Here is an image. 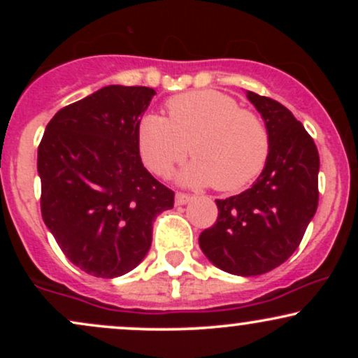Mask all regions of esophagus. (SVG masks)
<instances>
[{"mask_svg": "<svg viewBox=\"0 0 358 358\" xmlns=\"http://www.w3.org/2000/svg\"><path fill=\"white\" fill-rule=\"evenodd\" d=\"M190 200H192V196L188 195V193L178 192V193H176V196H175V203L176 205H187L188 202H190Z\"/></svg>", "mask_w": 358, "mask_h": 358, "instance_id": "obj_1", "label": "esophagus"}]
</instances>
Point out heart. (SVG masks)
Here are the masks:
<instances>
[{"label": "heart", "instance_id": "heart-1", "mask_svg": "<svg viewBox=\"0 0 358 358\" xmlns=\"http://www.w3.org/2000/svg\"><path fill=\"white\" fill-rule=\"evenodd\" d=\"M168 117L146 114L136 129L143 162L156 175H168L188 153L180 171L193 187L215 185L239 192L261 175L271 153V136L254 110L219 90H192L166 102Z\"/></svg>", "mask_w": 358, "mask_h": 358}]
</instances>
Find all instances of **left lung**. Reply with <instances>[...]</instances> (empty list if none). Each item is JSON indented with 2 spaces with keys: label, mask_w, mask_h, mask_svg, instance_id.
Wrapping results in <instances>:
<instances>
[{
  "label": "left lung",
  "mask_w": 358,
  "mask_h": 358,
  "mask_svg": "<svg viewBox=\"0 0 358 358\" xmlns=\"http://www.w3.org/2000/svg\"><path fill=\"white\" fill-rule=\"evenodd\" d=\"M271 136V153L256 183L215 200L219 217L200 234L212 264L237 276H257L281 266L305 236L318 207L320 156L313 138L289 109L248 92Z\"/></svg>",
  "instance_id": "8db88e82"
}]
</instances>
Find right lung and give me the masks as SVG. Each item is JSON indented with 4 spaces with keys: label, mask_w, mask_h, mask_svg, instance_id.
<instances>
[{
    "label": "right lung",
    "mask_w": 358,
    "mask_h": 358,
    "mask_svg": "<svg viewBox=\"0 0 358 358\" xmlns=\"http://www.w3.org/2000/svg\"><path fill=\"white\" fill-rule=\"evenodd\" d=\"M155 89L108 85L65 106L38 146L42 217L62 252L96 278L145 259L175 193L143 166L136 129Z\"/></svg>",
    "instance_id": "add662e5"
}]
</instances>
